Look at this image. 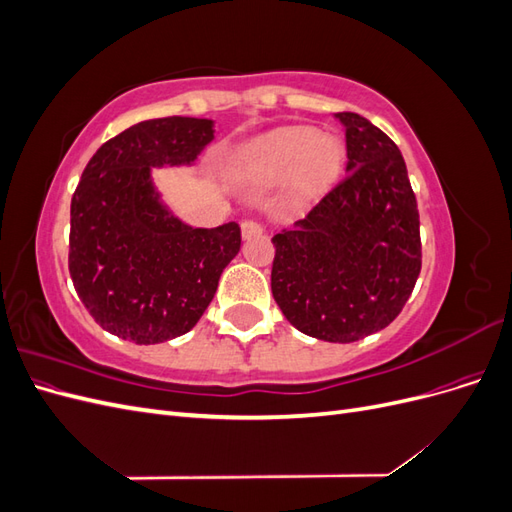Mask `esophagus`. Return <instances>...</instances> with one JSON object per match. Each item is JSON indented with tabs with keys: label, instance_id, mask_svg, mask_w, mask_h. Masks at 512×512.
<instances>
[{
	"label": "esophagus",
	"instance_id": "34e87169",
	"mask_svg": "<svg viewBox=\"0 0 512 512\" xmlns=\"http://www.w3.org/2000/svg\"><path fill=\"white\" fill-rule=\"evenodd\" d=\"M241 235H243V239H252V237L262 235V224L256 220L241 222Z\"/></svg>",
	"mask_w": 512,
	"mask_h": 512
}]
</instances>
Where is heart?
I'll use <instances>...</instances> for the list:
<instances>
[{"label": "heart", "instance_id": "obj_1", "mask_svg": "<svg viewBox=\"0 0 512 512\" xmlns=\"http://www.w3.org/2000/svg\"><path fill=\"white\" fill-rule=\"evenodd\" d=\"M346 147L342 138L318 134L314 128L292 126L262 136L252 149L258 173L280 179L290 172L292 190L299 198H314L329 190L342 173Z\"/></svg>", "mask_w": 512, "mask_h": 512}]
</instances>
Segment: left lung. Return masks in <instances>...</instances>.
Wrapping results in <instances>:
<instances>
[{
    "label": "left lung",
    "mask_w": 512,
    "mask_h": 512,
    "mask_svg": "<svg viewBox=\"0 0 512 512\" xmlns=\"http://www.w3.org/2000/svg\"><path fill=\"white\" fill-rule=\"evenodd\" d=\"M346 128L348 175L271 239L273 299L292 327L350 344L399 316L421 273V222L399 147L356 113Z\"/></svg>",
    "instance_id": "obj_1"
}]
</instances>
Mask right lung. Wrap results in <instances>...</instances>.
Listing matches in <instances>:
<instances>
[{"mask_svg": "<svg viewBox=\"0 0 512 512\" xmlns=\"http://www.w3.org/2000/svg\"><path fill=\"white\" fill-rule=\"evenodd\" d=\"M213 121L162 117L106 141L83 170L70 205L68 267L100 327L149 346L188 333L220 275L239 254L241 228H192L168 211L151 168L192 164Z\"/></svg>", "mask_w": 512, "mask_h": 512, "instance_id": "right-lung-1", "label": "right lung"}]
</instances>
